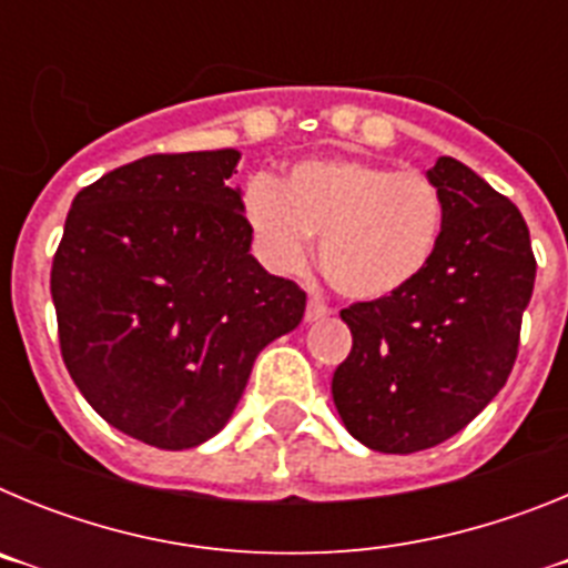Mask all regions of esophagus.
Segmentation results:
<instances>
[{
	"label": "esophagus",
	"instance_id": "obj_1",
	"mask_svg": "<svg viewBox=\"0 0 568 568\" xmlns=\"http://www.w3.org/2000/svg\"><path fill=\"white\" fill-rule=\"evenodd\" d=\"M307 321H318V318H327L329 315V307L327 304H324V301H318V298H310L307 301Z\"/></svg>",
	"mask_w": 568,
	"mask_h": 568
}]
</instances>
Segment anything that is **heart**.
Instances as JSON below:
<instances>
[{
    "label": "heart",
    "mask_w": 568,
    "mask_h": 568,
    "mask_svg": "<svg viewBox=\"0 0 568 568\" xmlns=\"http://www.w3.org/2000/svg\"><path fill=\"white\" fill-rule=\"evenodd\" d=\"M244 219L273 273H298L318 239V267L335 293L386 301L409 290L444 239L438 184L415 170L333 155L298 162L278 184L253 179Z\"/></svg>",
    "instance_id": "obj_1"
}]
</instances>
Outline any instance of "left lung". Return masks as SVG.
<instances>
[{"instance_id":"8db88e82","label":"left lung","mask_w":568,"mask_h":568,"mask_svg":"<svg viewBox=\"0 0 568 568\" xmlns=\"http://www.w3.org/2000/svg\"><path fill=\"white\" fill-rule=\"evenodd\" d=\"M429 179L446 204L433 264L395 298L341 310L353 349L333 400L355 440L409 455L460 433L500 393L535 287L529 227L475 170L440 155Z\"/></svg>"}]
</instances>
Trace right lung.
Here are the masks:
<instances>
[{"label":"right lung","mask_w":568,"mask_h":568,"mask_svg":"<svg viewBox=\"0 0 568 568\" xmlns=\"http://www.w3.org/2000/svg\"><path fill=\"white\" fill-rule=\"evenodd\" d=\"M239 150L155 153L79 190L50 270L70 378L119 433L190 449L230 420L307 293L250 255Z\"/></svg>","instance_id":"add662e5"}]
</instances>
